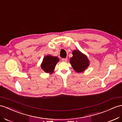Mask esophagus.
<instances>
[{
    "instance_id": "esophagus-1",
    "label": "esophagus",
    "mask_w": 122,
    "mask_h": 122,
    "mask_svg": "<svg viewBox=\"0 0 122 122\" xmlns=\"http://www.w3.org/2000/svg\"><path fill=\"white\" fill-rule=\"evenodd\" d=\"M61 61L64 62H66L67 61V58H62Z\"/></svg>"
}]
</instances>
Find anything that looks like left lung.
Segmentation results:
<instances>
[{"label": "left lung", "mask_w": 122, "mask_h": 122, "mask_svg": "<svg viewBox=\"0 0 122 122\" xmlns=\"http://www.w3.org/2000/svg\"><path fill=\"white\" fill-rule=\"evenodd\" d=\"M72 53L73 56L70 58V63L73 69L78 73L85 71L90 65L87 56L79 50H73Z\"/></svg>", "instance_id": "1"}]
</instances>
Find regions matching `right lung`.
<instances>
[{
	"instance_id": "1",
	"label": "right lung",
	"mask_w": 122,
	"mask_h": 122,
	"mask_svg": "<svg viewBox=\"0 0 122 122\" xmlns=\"http://www.w3.org/2000/svg\"><path fill=\"white\" fill-rule=\"evenodd\" d=\"M59 61V59L57 56L47 55L43 57L42 62L41 64V69L45 72L49 73L51 75L54 72L55 67Z\"/></svg>"
}]
</instances>
